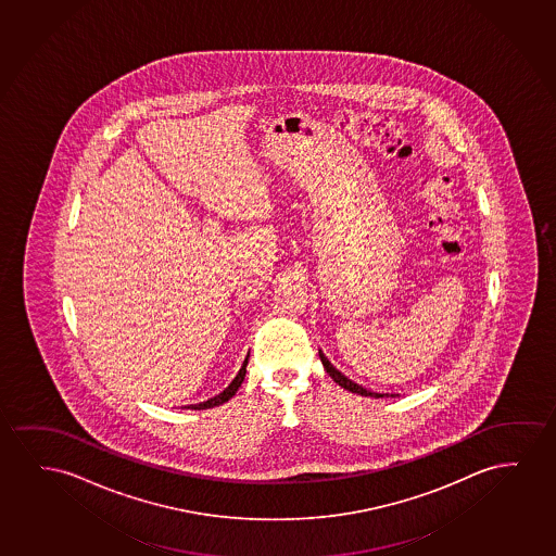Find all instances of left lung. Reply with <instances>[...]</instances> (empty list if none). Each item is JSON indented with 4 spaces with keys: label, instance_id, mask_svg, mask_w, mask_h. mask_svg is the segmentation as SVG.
<instances>
[{
    "label": "left lung",
    "instance_id": "obj_1",
    "mask_svg": "<svg viewBox=\"0 0 556 556\" xmlns=\"http://www.w3.org/2000/svg\"><path fill=\"white\" fill-rule=\"evenodd\" d=\"M320 361L321 364H324V368H326V371H328L329 377L336 381L337 384H341L343 389H346V391L354 392V394H361V396H371V399H389V394H379V392H371L366 391L364 387H361L358 383H354V381H351L349 377H344L339 369L333 368L331 366V362L324 356V352L320 351ZM391 396H396V394H391Z\"/></svg>",
    "mask_w": 556,
    "mask_h": 556
}]
</instances>
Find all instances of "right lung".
I'll list each match as a JSON object with an SVG mask.
<instances>
[{
	"mask_svg": "<svg viewBox=\"0 0 556 556\" xmlns=\"http://www.w3.org/2000/svg\"><path fill=\"white\" fill-rule=\"evenodd\" d=\"M248 358H250V354H248ZM248 358L243 361V366L240 368V371H238V376L235 377V381L228 384L225 391L220 392V394H217V396H213V399L205 400V402H200V404H192L190 407H192V409H207V407L220 406V404H225V402H228V400L232 399V396L236 394V391L240 389L243 377H245V366H248Z\"/></svg>",
	"mask_w": 556,
	"mask_h": 556,
	"instance_id": "add662e5",
	"label": "right lung"
}]
</instances>
